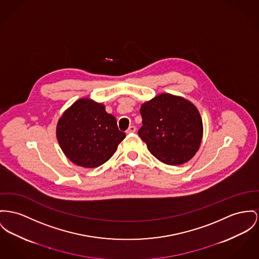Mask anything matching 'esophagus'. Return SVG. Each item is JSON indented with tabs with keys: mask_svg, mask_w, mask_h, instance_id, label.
Masks as SVG:
<instances>
[{
	"mask_svg": "<svg viewBox=\"0 0 259 259\" xmlns=\"http://www.w3.org/2000/svg\"><path fill=\"white\" fill-rule=\"evenodd\" d=\"M136 131H137V128L135 125H130V127L126 130V134H134V133H136Z\"/></svg>",
	"mask_w": 259,
	"mask_h": 259,
	"instance_id": "1",
	"label": "esophagus"
}]
</instances>
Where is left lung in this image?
<instances>
[{"label": "left lung", "mask_w": 259, "mask_h": 259, "mask_svg": "<svg viewBox=\"0 0 259 259\" xmlns=\"http://www.w3.org/2000/svg\"><path fill=\"white\" fill-rule=\"evenodd\" d=\"M142 126L138 136L148 150L167 165H181L199 149L203 124L197 108L189 100L162 93L140 107Z\"/></svg>", "instance_id": "1"}]
</instances>
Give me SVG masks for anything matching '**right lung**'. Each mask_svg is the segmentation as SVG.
<instances>
[{
    "instance_id": "right-lung-1",
    "label": "right lung",
    "mask_w": 259,
    "mask_h": 259,
    "mask_svg": "<svg viewBox=\"0 0 259 259\" xmlns=\"http://www.w3.org/2000/svg\"><path fill=\"white\" fill-rule=\"evenodd\" d=\"M56 135L65 155L84 168H96L107 162L125 138L103 104L89 98L75 101L65 111Z\"/></svg>"
}]
</instances>
